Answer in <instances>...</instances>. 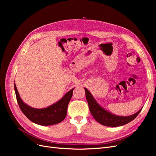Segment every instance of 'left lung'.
I'll return each mask as SVG.
<instances>
[{
    "instance_id": "1",
    "label": "left lung",
    "mask_w": 156,
    "mask_h": 156,
    "mask_svg": "<svg viewBox=\"0 0 156 156\" xmlns=\"http://www.w3.org/2000/svg\"><path fill=\"white\" fill-rule=\"evenodd\" d=\"M84 90L90 111L95 120L101 125L108 127H118L125 125L133 120L142 110V108H140L138 112L130 116H122L115 115L99 105L88 89L84 88Z\"/></svg>"
}]
</instances>
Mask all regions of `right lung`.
Returning a JSON list of instances; mask_svg holds the SVG:
<instances>
[{
    "instance_id": "obj_1",
    "label": "right lung",
    "mask_w": 156,
    "mask_h": 156,
    "mask_svg": "<svg viewBox=\"0 0 156 156\" xmlns=\"http://www.w3.org/2000/svg\"><path fill=\"white\" fill-rule=\"evenodd\" d=\"M74 88L68 92L59 101L54 104L46 108H36L30 107L23 101L16 84H14L17 101L21 111L30 121L41 126L54 125L64 120L67 115L68 105L72 97Z\"/></svg>"
}]
</instances>
